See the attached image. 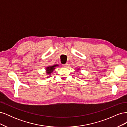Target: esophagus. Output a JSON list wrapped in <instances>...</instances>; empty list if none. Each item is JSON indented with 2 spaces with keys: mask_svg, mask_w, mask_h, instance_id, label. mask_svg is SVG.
<instances>
[{
  "mask_svg": "<svg viewBox=\"0 0 127 127\" xmlns=\"http://www.w3.org/2000/svg\"><path fill=\"white\" fill-rule=\"evenodd\" d=\"M67 65H68V64H63V65H62V66H63V67H66L67 66Z\"/></svg>",
  "mask_w": 127,
  "mask_h": 127,
  "instance_id": "1",
  "label": "esophagus"
}]
</instances>
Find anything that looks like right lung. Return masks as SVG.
Wrapping results in <instances>:
<instances>
[{
	"label": "right lung",
	"mask_w": 127,
	"mask_h": 127,
	"mask_svg": "<svg viewBox=\"0 0 127 127\" xmlns=\"http://www.w3.org/2000/svg\"><path fill=\"white\" fill-rule=\"evenodd\" d=\"M57 66H58V65L55 64V65H53V66L47 67V68H46V73H47L48 75H50L51 73L52 72L53 70L55 69V67H57Z\"/></svg>",
	"instance_id": "add662e5"
}]
</instances>
